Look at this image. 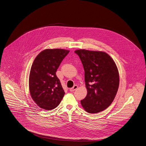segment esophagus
I'll return each instance as SVG.
<instances>
[{
    "instance_id": "obj_1",
    "label": "esophagus",
    "mask_w": 146,
    "mask_h": 146,
    "mask_svg": "<svg viewBox=\"0 0 146 146\" xmlns=\"http://www.w3.org/2000/svg\"><path fill=\"white\" fill-rule=\"evenodd\" d=\"M78 88V86H77V85H74L72 88H70V91H71V92H73V91H75L77 88Z\"/></svg>"
}]
</instances>
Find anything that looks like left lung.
Instances as JSON below:
<instances>
[{
	"mask_svg": "<svg viewBox=\"0 0 146 146\" xmlns=\"http://www.w3.org/2000/svg\"><path fill=\"white\" fill-rule=\"evenodd\" d=\"M74 52L80 58L85 72L87 94L80 101L82 107L90 113L102 111L112 104L119 88L116 65L104 52L78 49Z\"/></svg>",
	"mask_w": 146,
	"mask_h": 146,
	"instance_id": "left-lung-1",
	"label": "left lung"
}]
</instances>
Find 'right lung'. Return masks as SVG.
Returning a JSON list of instances; mask_svg holds the SVG:
<instances>
[{
	"label": "right lung",
	"mask_w": 146,
	"mask_h": 146,
	"mask_svg": "<svg viewBox=\"0 0 146 146\" xmlns=\"http://www.w3.org/2000/svg\"><path fill=\"white\" fill-rule=\"evenodd\" d=\"M69 52L63 49H46L33 62L29 76L30 92L34 101L42 109L55 108L64 95L56 72Z\"/></svg>",
	"instance_id": "add662e5"
}]
</instances>
